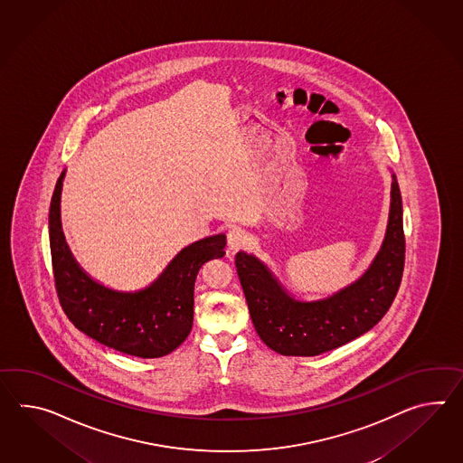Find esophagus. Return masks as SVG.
I'll return each mask as SVG.
<instances>
[{
  "label": "esophagus",
  "mask_w": 463,
  "mask_h": 463,
  "mask_svg": "<svg viewBox=\"0 0 463 463\" xmlns=\"http://www.w3.org/2000/svg\"><path fill=\"white\" fill-rule=\"evenodd\" d=\"M248 244V234L246 231L239 229V227H232L227 232V248L231 252H237L239 249L244 248Z\"/></svg>",
  "instance_id": "esophagus-1"
}]
</instances>
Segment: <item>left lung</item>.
<instances>
[{"label":"left lung","instance_id":"1","mask_svg":"<svg viewBox=\"0 0 463 463\" xmlns=\"http://www.w3.org/2000/svg\"><path fill=\"white\" fill-rule=\"evenodd\" d=\"M392 172L390 213L380 250L358 279L319 299L291 293L256 254L239 250L236 268L260 338L284 356H316L370 331L390 309L405 264L403 205Z\"/></svg>","mask_w":463,"mask_h":463}]
</instances>
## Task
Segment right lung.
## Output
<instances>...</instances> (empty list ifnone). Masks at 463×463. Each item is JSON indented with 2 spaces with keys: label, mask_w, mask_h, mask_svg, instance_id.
Here are the masks:
<instances>
[{
  "label": "right lung",
  "mask_w": 463,
  "mask_h": 463,
  "mask_svg": "<svg viewBox=\"0 0 463 463\" xmlns=\"http://www.w3.org/2000/svg\"><path fill=\"white\" fill-rule=\"evenodd\" d=\"M58 177L50 203V248L60 305L70 321L91 339L137 358H160L189 336L194 321V284L205 262L224 258L226 234L203 237L182 249L142 289L120 291L93 279L68 248L61 227Z\"/></svg>",
  "instance_id": "1"
}]
</instances>
